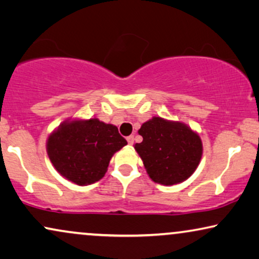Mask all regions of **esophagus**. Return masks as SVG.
<instances>
[{"mask_svg": "<svg viewBox=\"0 0 259 259\" xmlns=\"http://www.w3.org/2000/svg\"><path fill=\"white\" fill-rule=\"evenodd\" d=\"M126 141H127V143L130 144V146H132V144H134V141H135V139H134V135H130V136L126 139Z\"/></svg>", "mask_w": 259, "mask_h": 259, "instance_id": "esophagus-1", "label": "esophagus"}]
</instances>
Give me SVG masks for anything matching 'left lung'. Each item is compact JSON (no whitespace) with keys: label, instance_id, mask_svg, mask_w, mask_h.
I'll return each instance as SVG.
<instances>
[{"label":"left lung","instance_id":"obj_1","mask_svg":"<svg viewBox=\"0 0 259 259\" xmlns=\"http://www.w3.org/2000/svg\"><path fill=\"white\" fill-rule=\"evenodd\" d=\"M143 137L135 144L149 178L154 182L173 186L191 177L202 156L200 136L186 124L153 117L142 124Z\"/></svg>","mask_w":259,"mask_h":259}]
</instances>
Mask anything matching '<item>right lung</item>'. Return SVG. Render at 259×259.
<instances>
[{
	"instance_id": "obj_1",
	"label": "right lung",
	"mask_w": 259,
	"mask_h": 259,
	"mask_svg": "<svg viewBox=\"0 0 259 259\" xmlns=\"http://www.w3.org/2000/svg\"><path fill=\"white\" fill-rule=\"evenodd\" d=\"M117 126L98 118L67 119L48 136V157L61 177L75 185L104 177L112 155L126 146Z\"/></svg>"
}]
</instances>
